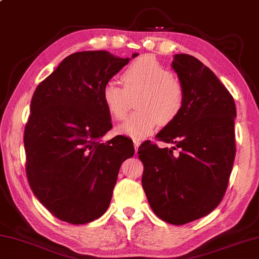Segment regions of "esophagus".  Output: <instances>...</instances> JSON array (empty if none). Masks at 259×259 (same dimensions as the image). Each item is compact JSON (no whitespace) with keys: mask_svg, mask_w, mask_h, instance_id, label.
Instances as JSON below:
<instances>
[{"mask_svg":"<svg viewBox=\"0 0 259 259\" xmlns=\"http://www.w3.org/2000/svg\"><path fill=\"white\" fill-rule=\"evenodd\" d=\"M140 144H141L140 141H136V140L134 141V146H135V151H136V153L138 151V146H140Z\"/></svg>","mask_w":259,"mask_h":259,"instance_id":"34e87169","label":"esophagus"}]
</instances>
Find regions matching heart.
I'll list each match as a JSON object with an SVG mask.
<instances>
[{
    "label": "heart",
    "mask_w": 259,
    "mask_h": 259,
    "mask_svg": "<svg viewBox=\"0 0 259 259\" xmlns=\"http://www.w3.org/2000/svg\"><path fill=\"white\" fill-rule=\"evenodd\" d=\"M124 86L107 81L101 98L109 115L116 121L128 116L131 99L136 101L138 111L131 115L116 131L141 140L159 125L168 124L179 117L185 107V90L178 79L152 57H141L123 73Z\"/></svg>",
    "instance_id": "b5f03b06"
}]
</instances>
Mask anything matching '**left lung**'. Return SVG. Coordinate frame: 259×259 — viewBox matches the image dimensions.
Returning <instances> with one entry per match:
<instances>
[{"label":"left lung","instance_id":"obj_1","mask_svg":"<svg viewBox=\"0 0 259 259\" xmlns=\"http://www.w3.org/2000/svg\"><path fill=\"white\" fill-rule=\"evenodd\" d=\"M185 90V107L157 141L138 148L144 165L142 185L158 218L181 226L214 210L225 196L233 169L236 106L228 90L209 68L190 55L172 63Z\"/></svg>","mask_w":259,"mask_h":259}]
</instances>
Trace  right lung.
Masks as SVG:
<instances>
[{"instance_id": "add662e5", "label": "right lung", "mask_w": 259, "mask_h": 259, "mask_svg": "<svg viewBox=\"0 0 259 259\" xmlns=\"http://www.w3.org/2000/svg\"><path fill=\"white\" fill-rule=\"evenodd\" d=\"M129 60L106 51L73 53L33 93L23 138L26 178L61 221L84 225L105 214L121 164L134 156L128 137L100 142L113 128L102 87Z\"/></svg>"}]
</instances>
